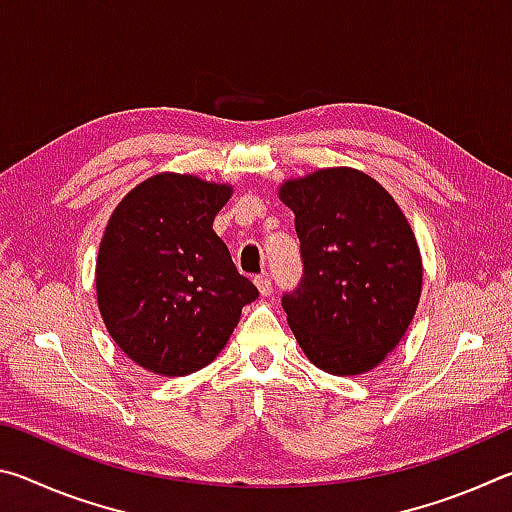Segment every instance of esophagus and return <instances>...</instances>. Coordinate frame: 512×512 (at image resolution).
Returning a JSON list of instances; mask_svg holds the SVG:
<instances>
[{"instance_id":"obj_1","label":"esophagus","mask_w":512,"mask_h":512,"mask_svg":"<svg viewBox=\"0 0 512 512\" xmlns=\"http://www.w3.org/2000/svg\"><path fill=\"white\" fill-rule=\"evenodd\" d=\"M255 284H257V289H259V293H262L264 298L271 296L273 287H271V280H268V275H257L255 277Z\"/></svg>"}]
</instances>
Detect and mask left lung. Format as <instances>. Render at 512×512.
Segmentation results:
<instances>
[{
	"label": "left lung",
	"instance_id": "obj_1",
	"mask_svg": "<svg viewBox=\"0 0 512 512\" xmlns=\"http://www.w3.org/2000/svg\"><path fill=\"white\" fill-rule=\"evenodd\" d=\"M280 201L296 214L305 266L298 289L282 298L302 352L329 375L377 368L422 293L420 248L400 205L352 167L284 180Z\"/></svg>",
	"mask_w": 512,
	"mask_h": 512
}]
</instances>
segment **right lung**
<instances>
[{
	"mask_svg": "<svg viewBox=\"0 0 512 512\" xmlns=\"http://www.w3.org/2000/svg\"><path fill=\"white\" fill-rule=\"evenodd\" d=\"M232 185L155 173L108 219L97 257V300L117 348L162 377H185L225 348L259 293L212 230Z\"/></svg>",
	"mask_w": 512,
	"mask_h": 512,
	"instance_id": "add662e5",
	"label": "right lung"
}]
</instances>
